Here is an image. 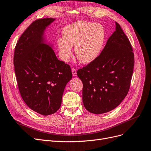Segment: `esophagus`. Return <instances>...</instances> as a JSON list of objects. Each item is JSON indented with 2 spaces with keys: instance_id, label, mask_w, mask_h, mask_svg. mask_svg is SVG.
Segmentation results:
<instances>
[{
  "instance_id": "34e87169",
  "label": "esophagus",
  "mask_w": 151,
  "mask_h": 151,
  "mask_svg": "<svg viewBox=\"0 0 151 151\" xmlns=\"http://www.w3.org/2000/svg\"><path fill=\"white\" fill-rule=\"evenodd\" d=\"M71 72H72L73 75L74 76H76V70L75 68H74V67H73V68H71Z\"/></svg>"
}]
</instances>
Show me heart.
Here are the masks:
<instances>
[{
	"label": "heart",
	"mask_w": 151,
	"mask_h": 151,
	"mask_svg": "<svg viewBox=\"0 0 151 151\" xmlns=\"http://www.w3.org/2000/svg\"><path fill=\"white\" fill-rule=\"evenodd\" d=\"M105 40L104 27L99 24L79 21L65 27L62 38L58 39V47L65 61L72 54L71 47L75 46L76 58L82 63H90L101 52Z\"/></svg>",
	"instance_id": "heart-1"
}]
</instances>
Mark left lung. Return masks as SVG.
I'll return each mask as SVG.
<instances>
[{"mask_svg": "<svg viewBox=\"0 0 151 151\" xmlns=\"http://www.w3.org/2000/svg\"><path fill=\"white\" fill-rule=\"evenodd\" d=\"M134 55L129 39L118 23L98 58L77 71L83 83V102L91 113L114 109L129 91Z\"/></svg>", "mask_w": 151, "mask_h": 151, "instance_id": "8db88e82", "label": "left lung"}]
</instances>
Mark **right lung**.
<instances>
[{
    "instance_id": "right-lung-1",
    "label": "right lung",
    "mask_w": 151,
    "mask_h": 151,
    "mask_svg": "<svg viewBox=\"0 0 151 151\" xmlns=\"http://www.w3.org/2000/svg\"><path fill=\"white\" fill-rule=\"evenodd\" d=\"M54 20L33 21L19 38L14 51L20 95L31 109L44 116L59 109L65 86L72 78L70 65L58 60L52 48L43 42L44 30Z\"/></svg>"
}]
</instances>
